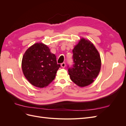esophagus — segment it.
I'll return each instance as SVG.
<instances>
[{"label":"esophagus","instance_id":"esophagus-1","mask_svg":"<svg viewBox=\"0 0 126 126\" xmlns=\"http://www.w3.org/2000/svg\"><path fill=\"white\" fill-rule=\"evenodd\" d=\"M61 66L63 68H64L66 67V63H63L62 64H61Z\"/></svg>","mask_w":126,"mask_h":126}]
</instances>
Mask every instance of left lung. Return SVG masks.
<instances>
[{
	"label": "left lung",
	"instance_id": "left-lung-1",
	"mask_svg": "<svg viewBox=\"0 0 126 126\" xmlns=\"http://www.w3.org/2000/svg\"><path fill=\"white\" fill-rule=\"evenodd\" d=\"M74 64L68 67L71 80L79 87L89 85L96 78L101 68L99 54L88 40L82 38L72 50Z\"/></svg>",
	"mask_w": 126,
	"mask_h": 126
}]
</instances>
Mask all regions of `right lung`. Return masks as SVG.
<instances>
[{
    "instance_id": "obj_1",
    "label": "right lung",
    "mask_w": 126,
    "mask_h": 126,
    "mask_svg": "<svg viewBox=\"0 0 126 126\" xmlns=\"http://www.w3.org/2000/svg\"><path fill=\"white\" fill-rule=\"evenodd\" d=\"M60 64L56 56L46 45L36 43L25 52L22 60V70L26 79L33 86L44 88L56 77Z\"/></svg>"
}]
</instances>
